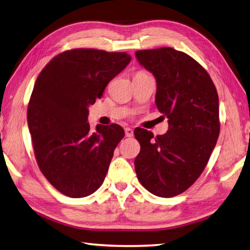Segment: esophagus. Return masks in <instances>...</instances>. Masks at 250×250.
<instances>
[{
    "mask_svg": "<svg viewBox=\"0 0 250 250\" xmlns=\"http://www.w3.org/2000/svg\"><path fill=\"white\" fill-rule=\"evenodd\" d=\"M125 135H126V137H133V136H134V130H133V128L126 127V128H125Z\"/></svg>",
    "mask_w": 250,
    "mask_h": 250,
    "instance_id": "esophagus-1",
    "label": "esophagus"
}]
</instances>
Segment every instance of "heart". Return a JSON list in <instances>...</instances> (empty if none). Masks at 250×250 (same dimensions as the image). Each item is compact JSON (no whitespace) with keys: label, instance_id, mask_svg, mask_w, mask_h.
I'll return each mask as SVG.
<instances>
[{"label":"heart","instance_id":"b5f03b06","mask_svg":"<svg viewBox=\"0 0 250 250\" xmlns=\"http://www.w3.org/2000/svg\"><path fill=\"white\" fill-rule=\"evenodd\" d=\"M138 73H144V72H138Z\"/></svg>","mask_w":250,"mask_h":250}]
</instances>
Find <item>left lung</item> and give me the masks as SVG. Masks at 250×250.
Returning a JSON list of instances; mask_svg holds the SVG:
<instances>
[{
    "instance_id": "8db88e82",
    "label": "left lung",
    "mask_w": 250,
    "mask_h": 250,
    "mask_svg": "<svg viewBox=\"0 0 250 250\" xmlns=\"http://www.w3.org/2000/svg\"><path fill=\"white\" fill-rule=\"evenodd\" d=\"M135 56L154 74L156 106L169 124L167 133L157 137L147 129H135L141 144L135 170L150 193L171 198L193 185L216 145L218 95L205 69L185 52L164 47Z\"/></svg>"
}]
</instances>
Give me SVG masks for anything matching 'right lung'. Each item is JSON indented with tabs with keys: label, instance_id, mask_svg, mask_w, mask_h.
I'll list each match as a JSON object with an SVG mask.
<instances>
[{
	"label": "right lung",
	"instance_id": "obj_1",
	"mask_svg": "<svg viewBox=\"0 0 250 250\" xmlns=\"http://www.w3.org/2000/svg\"><path fill=\"white\" fill-rule=\"evenodd\" d=\"M130 59L126 52L68 50L37 77L27 111L29 133L39 169L64 195L84 198L102 186L124 129L99 124L91 130L89 106Z\"/></svg>",
	"mask_w": 250,
	"mask_h": 250
}]
</instances>
